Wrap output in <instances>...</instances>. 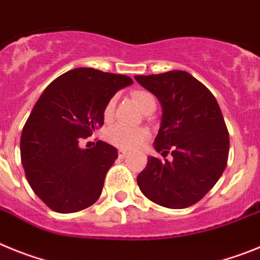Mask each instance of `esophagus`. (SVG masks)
Wrapping results in <instances>:
<instances>
[{"mask_svg":"<svg viewBox=\"0 0 260 260\" xmlns=\"http://www.w3.org/2000/svg\"><path fill=\"white\" fill-rule=\"evenodd\" d=\"M128 155V151H125V150H119V158H125V156Z\"/></svg>","mask_w":260,"mask_h":260,"instance_id":"esophagus-1","label":"esophagus"}]
</instances>
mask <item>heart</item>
Listing matches in <instances>:
<instances>
[{
	"instance_id": "1",
	"label": "heart",
	"mask_w": 260,
	"mask_h": 260,
	"mask_svg": "<svg viewBox=\"0 0 260 260\" xmlns=\"http://www.w3.org/2000/svg\"><path fill=\"white\" fill-rule=\"evenodd\" d=\"M132 98L137 104V106L146 113L149 110L155 109L156 101L155 97L150 92L146 90H135L132 93ZM115 97L110 98L106 106L104 109L105 120H110L113 118L114 110H115ZM149 139V131L145 128H128L124 125H114L107 131V140H109L114 146L123 149V150H135Z\"/></svg>"
}]
</instances>
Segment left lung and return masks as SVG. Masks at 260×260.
I'll return each mask as SVG.
<instances>
[{
  "mask_svg": "<svg viewBox=\"0 0 260 260\" xmlns=\"http://www.w3.org/2000/svg\"><path fill=\"white\" fill-rule=\"evenodd\" d=\"M135 79L162 105L154 147L174 158L149 156L137 184L151 202L185 209L202 200L225 170L229 133L221 110L214 94L185 71Z\"/></svg>",
  "mask_w": 260,
  "mask_h": 260,
  "instance_id": "8db88e82",
  "label": "left lung"
}]
</instances>
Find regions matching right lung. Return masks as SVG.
<instances>
[{"label": "right lung", "instance_id": "right-lung-1", "mask_svg": "<svg viewBox=\"0 0 260 260\" xmlns=\"http://www.w3.org/2000/svg\"><path fill=\"white\" fill-rule=\"evenodd\" d=\"M125 75L74 69L51 81L28 116L20 156L32 190L53 211L69 214L100 198L118 150L104 141L90 149L79 142L104 125V109L131 85Z\"/></svg>", "mask_w": 260, "mask_h": 260}]
</instances>
